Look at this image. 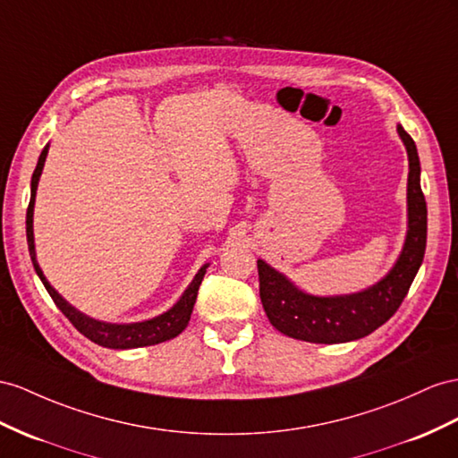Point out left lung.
I'll return each mask as SVG.
<instances>
[{"label":"left lung","mask_w":458,"mask_h":458,"mask_svg":"<svg viewBox=\"0 0 458 458\" xmlns=\"http://www.w3.org/2000/svg\"><path fill=\"white\" fill-rule=\"evenodd\" d=\"M396 131L408 152V230L396 263L368 290L344 296H311L259 259L257 271L261 303L268 321L283 335L318 344L358 341L379 329L401 308L424 261L428 208L420 185V158L414 140L403 125H396Z\"/></svg>","instance_id":"obj_1"}]
</instances>
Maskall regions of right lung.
<instances>
[{
  "label": "right lung",
  "instance_id": "obj_1",
  "mask_svg": "<svg viewBox=\"0 0 458 458\" xmlns=\"http://www.w3.org/2000/svg\"><path fill=\"white\" fill-rule=\"evenodd\" d=\"M50 145H46L44 150L40 152V158L37 168H34L32 180H30V203L27 208V242H29V251H30V259L34 265V271L40 276L44 288L48 290L50 298L57 308L62 310L65 318L73 323L75 329L85 335L89 341H92L98 346L104 348H115V350H127V348H140V346H152L158 343H166L170 338L178 336L187 323H190L191 311L197 300V292L199 286H201V280L207 273V267L203 265L199 268V273L191 280V284L187 286V290L182 294V298L174 303V306L162 315H157V318L147 319V321H139V323H106V321H98L92 319L89 315L81 313L75 310L72 303L65 301L60 294H57L55 288L48 283V278L44 276L42 268L37 261V251H34V232H32V216H34V199H37V190H38V180L46 162V155H48Z\"/></svg>",
  "mask_w": 458,
  "mask_h": 458
}]
</instances>
